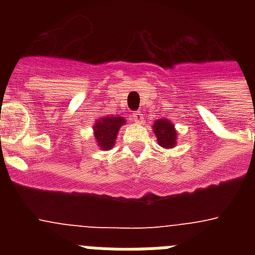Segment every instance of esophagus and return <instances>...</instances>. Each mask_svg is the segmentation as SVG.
Here are the masks:
<instances>
[{
  "label": "esophagus",
  "instance_id": "34e87169",
  "mask_svg": "<svg viewBox=\"0 0 255 255\" xmlns=\"http://www.w3.org/2000/svg\"><path fill=\"white\" fill-rule=\"evenodd\" d=\"M132 120H134V123L136 124H141L143 123V114H141L140 111H135L134 114L131 115Z\"/></svg>",
  "mask_w": 255,
  "mask_h": 255
}]
</instances>
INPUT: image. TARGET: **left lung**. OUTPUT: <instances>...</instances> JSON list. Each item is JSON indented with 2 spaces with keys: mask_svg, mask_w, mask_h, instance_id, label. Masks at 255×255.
Returning <instances> with one entry per match:
<instances>
[{
  "mask_svg": "<svg viewBox=\"0 0 255 255\" xmlns=\"http://www.w3.org/2000/svg\"><path fill=\"white\" fill-rule=\"evenodd\" d=\"M154 131L157 143L162 148L170 149V148L176 147L177 144V131L175 129L172 121L170 119H158L153 123L152 126Z\"/></svg>",
  "mask_w": 255,
  "mask_h": 255,
  "instance_id": "obj_1",
  "label": "left lung"
}]
</instances>
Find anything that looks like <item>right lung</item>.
Returning <instances> with one entry per match:
<instances>
[{
	"mask_svg": "<svg viewBox=\"0 0 255 255\" xmlns=\"http://www.w3.org/2000/svg\"><path fill=\"white\" fill-rule=\"evenodd\" d=\"M126 120L123 116H105L97 119L93 125V134L96 144L101 150H110L116 143L120 128L125 125Z\"/></svg>",
	"mask_w": 255,
	"mask_h": 255,
	"instance_id": "obj_1",
	"label": "right lung"
}]
</instances>
